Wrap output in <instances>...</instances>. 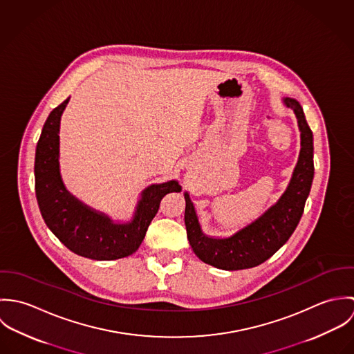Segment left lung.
I'll return each instance as SVG.
<instances>
[{
	"label": "left lung",
	"mask_w": 354,
	"mask_h": 354,
	"mask_svg": "<svg viewBox=\"0 0 354 354\" xmlns=\"http://www.w3.org/2000/svg\"><path fill=\"white\" fill-rule=\"evenodd\" d=\"M285 103L292 107L301 132V151L286 192L275 205L259 219L229 239H209L204 236L189 199L185 194L187 236L196 256L207 264L221 270L252 268L277 252L293 234L301 216L304 205L313 180V135L306 124L303 107L292 98Z\"/></svg>",
	"instance_id": "1"
}]
</instances>
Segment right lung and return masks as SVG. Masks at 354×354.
<instances>
[{"label":"right lung","instance_id":"obj_1","mask_svg":"<svg viewBox=\"0 0 354 354\" xmlns=\"http://www.w3.org/2000/svg\"><path fill=\"white\" fill-rule=\"evenodd\" d=\"M69 101L53 109L35 152V194L41 214L55 237L72 252L94 260H115L138 251L160 201L181 189L177 181L151 185L143 192L135 219L115 225L71 196L58 171V131L61 114Z\"/></svg>","mask_w":354,"mask_h":354}]
</instances>
